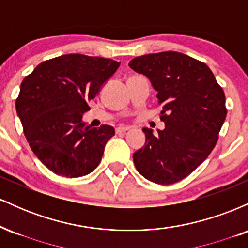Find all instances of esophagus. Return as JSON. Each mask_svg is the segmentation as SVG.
Instances as JSON below:
<instances>
[{
  "label": "esophagus",
  "instance_id": "obj_1",
  "mask_svg": "<svg viewBox=\"0 0 248 248\" xmlns=\"http://www.w3.org/2000/svg\"><path fill=\"white\" fill-rule=\"evenodd\" d=\"M128 130H129V128H128V127H118V128H116V133H119V134H120V133H126V132H128Z\"/></svg>",
  "mask_w": 248,
  "mask_h": 248
}]
</instances>
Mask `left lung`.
I'll return each mask as SVG.
<instances>
[{
	"mask_svg": "<svg viewBox=\"0 0 248 248\" xmlns=\"http://www.w3.org/2000/svg\"><path fill=\"white\" fill-rule=\"evenodd\" d=\"M129 67L149 78L162 105L163 130L143 128L144 147L134 153L138 171L168 186L182 181L206 160L226 118L225 94L206 64L175 51L134 58Z\"/></svg>",
	"mask_w": 248,
	"mask_h": 248,
	"instance_id": "left-lung-1",
	"label": "left lung"
}]
</instances>
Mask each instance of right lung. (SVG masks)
Returning <instances> with one entry per match:
<instances>
[{
  "instance_id": "1",
  "label": "right lung",
  "mask_w": 248,
  "mask_h": 248,
  "mask_svg": "<svg viewBox=\"0 0 248 248\" xmlns=\"http://www.w3.org/2000/svg\"><path fill=\"white\" fill-rule=\"evenodd\" d=\"M119 66L109 58L70 53L41 62L23 79L17 115L33 154L52 172L81 177L99 166L115 130L86 126L82 114Z\"/></svg>"
}]
</instances>
